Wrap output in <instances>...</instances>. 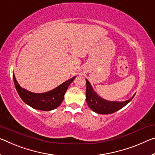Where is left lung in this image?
<instances>
[{"label":"left lung","mask_w":155,"mask_h":155,"mask_svg":"<svg viewBox=\"0 0 155 155\" xmlns=\"http://www.w3.org/2000/svg\"><path fill=\"white\" fill-rule=\"evenodd\" d=\"M125 101H110L104 99L96 93L90 82L86 79V102L90 108L101 114H109L118 111L128 104L134 97Z\"/></svg>","instance_id":"1"}]
</instances>
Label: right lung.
Listing matches in <instances>:
<instances>
[{
    "label": "right lung",
    "mask_w": 155,
    "mask_h": 155,
    "mask_svg": "<svg viewBox=\"0 0 155 155\" xmlns=\"http://www.w3.org/2000/svg\"><path fill=\"white\" fill-rule=\"evenodd\" d=\"M75 78L76 76L49 92L34 93L21 87L17 82L15 75L13 73L14 85L21 99L33 108L43 111H50L59 106L64 99V95L69 85Z\"/></svg>",
    "instance_id": "add662e5"
}]
</instances>
